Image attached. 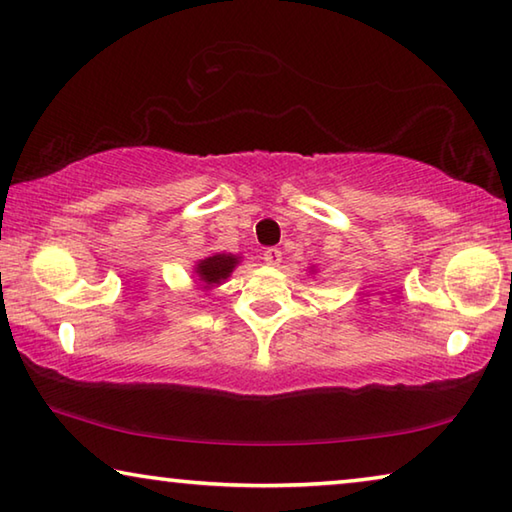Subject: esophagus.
<instances>
[{
	"label": "esophagus",
	"mask_w": 512,
	"mask_h": 512,
	"mask_svg": "<svg viewBox=\"0 0 512 512\" xmlns=\"http://www.w3.org/2000/svg\"><path fill=\"white\" fill-rule=\"evenodd\" d=\"M264 262L268 266H280L282 264V250L280 248H266L264 250Z\"/></svg>",
	"instance_id": "esophagus-1"
}]
</instances>
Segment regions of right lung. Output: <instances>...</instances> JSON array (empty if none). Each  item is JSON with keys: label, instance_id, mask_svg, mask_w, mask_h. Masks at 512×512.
Masks as SVG:
<instances>
[{"label": "right lung", "instance_id": "1", "mask_svg": "<svg viewBox=\"0 0 512 512\" xmlns=\"http://www.w3.org/2000/svg\"><path fill=\"white\" fill-rule=\"evenodd\" d=\"M235 264H237V257L232 255H212L198 262L196 273L205 284H219L232 273Z\"/></svg>", "mask_w": 512, "mask_h": 512}]
</instances>
